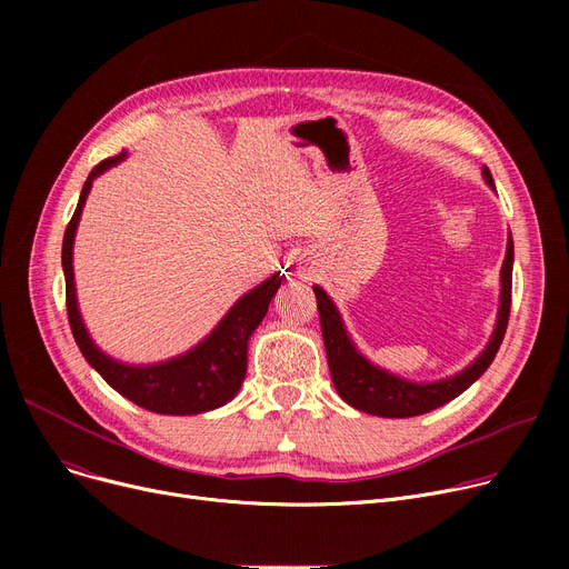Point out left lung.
<instances>
[{
  "label": "left lung",
  "instance_id": "left-lung-1",
  "mask_svg": "<svg viewBox=\"0 0 569 569\" xmlns=\"http://www.w3.org/2000/svg\"><path fill=\"white\" fill-rule=\"evenodd\" d=\"M482 174L487 179V184L496 189L489 168H485ZM512 262H515V244L510 234V239H507V253L502 260V269H500V307L496 318V330L487 348L477 355V360L470 367H466L457 376L442 378L436 382H412L395 373H387L380 367H373L350 341L343 320L330 297H327L322 288L313 286L318 313H320L322 341L327 350V365H330V373L339 397L352 408L369 415L415 417V415L436 410L447 401L457 399L461 392H466L468 387L489 369L502 343L507 320H510V305H512Z\"/></svg>",
  "mask_w": 569,
  "mask_h": 569
}]
</instances>
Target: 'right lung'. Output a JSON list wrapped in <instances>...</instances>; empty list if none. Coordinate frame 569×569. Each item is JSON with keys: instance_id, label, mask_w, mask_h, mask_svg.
<instances>
[{"instance_id": "obj_1", "label": "right lung", "mask_w": 569, "mask_h": 569, "mask_svg": "<svg viewBox=\"0 0 569 569\" xmlns=\"http://www.w3.org/2000/svg\"><path fill=\"white\" fill-rule=\"evenodd\" d=\"M124 157L127 152L112 159H103L99 166H94L92 172H89L87 182L80 191L76 212L64 232L62 267L67 279V313L73 339L80 352L84 355V360L101 373V378L112 387V390L127 397L136 406L159 415H198L214 410L228 403L239 392V387H242V380L247 376L249 339L260 325V320L264 318L269 302H272V297L277 295L283 277H279V272L262 281L251 292H247L242 300H237V305L223 316V320L214 327L212 335L202 339L189 352L172 357L168 362L149 367H129L103 355L94 346V341L89 339L78 311L73 286V239L92 182L101 172H106Z\"/></svg>"}]
</instances>
